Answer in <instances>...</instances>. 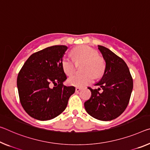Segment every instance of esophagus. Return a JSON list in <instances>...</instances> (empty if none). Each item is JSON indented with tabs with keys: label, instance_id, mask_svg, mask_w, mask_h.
Wrapping results in <instances>:
<instances>
[{
	"label": "esophagus",
	"instance_id": "34e87169",
	"mask_svg": "<svg viewBox=\"0 0 150 150\" xmlns=\"http://www.w3.org/2000/svg\"><path fill=\"white\" fill-rule=\"evenodd\" d=\"M81 89H82V88H80V87H76V88H75V91L77 92V93H78V92H79Z\"/></svg>",
	"mask_w": 150,
	"mask_h": 150
}]
</instances>
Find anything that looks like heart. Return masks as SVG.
<instances>
[{
  "label": "heart",
  "instance_id": "heart-1",
  "mask_svg": "<svg viewBox=\"0 0 150 150\" xmlns=\"http://www.w3.org/2000/svg\"><path fill=\"white\" fill-rule=\"evenodd\" d=\"M71 54L75 62L83 61L81 74L71 76L68 79L69 84L72 86L83 87L93 82L94 78L103 76L105 69L104 59L98 55L96 49L88 45H81L71 50ZM69 57H63L61 60V67L67 75H71L75 72V63Z\"/></svg>",
  "mask_w": 150,
  "mask_h": 150
}]
</instances>
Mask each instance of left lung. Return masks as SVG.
Here are the masks:
<instances>
[{"instance_id":"left-lung-1","label":"left lung","mask_w":150,"mask_h":150,"mask_svg":"<svg viewBox=\"0 0 150 150\" xmlns=\"http://www.w3.org/2000/svg\"><path fill=\"white\" fill-rule=\"evenodd\" d=\"M98 49L105 61L103 77L96 84L100 88L93 89L91 96L85 102L87 112L97 120L110 121L119 117L128 105L133 89V79L127 64L123 59L105 47Z\"/></svg>"}]
</instances>
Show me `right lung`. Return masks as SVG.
<instances>
[{
	"label": "right lung",
	"mask_w": 150,
	"mask_h": 150,
	"mask_svg": "<svg viewBox=\"0 0 150 150\" xmlns=\"http://www.w3.org/2000/svg\"><path fill=\"white\" fill-rule=\"evenodd\" d=\"M67 49L54 45L32 54L24 63L17 77L21 105L30 117L41 121L52 120L63 112L75 91L63 83L67 76L61 60ZM54 84L53 88L50 84Z\"/></svg>",
	"instance_id": "add662e5"
}]
</instances>
